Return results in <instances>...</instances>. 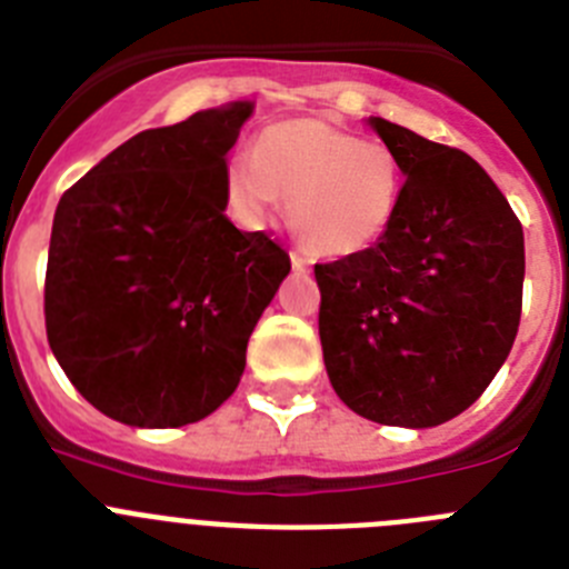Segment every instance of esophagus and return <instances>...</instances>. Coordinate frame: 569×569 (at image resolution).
<instances>
[{
    "instance_id": "esophagus-1",
    "label": "esophagus",
    "mask_w": 569,
    "mask_h": 569,
    "mask_svg": "<svg viewBox=\"0 0 569 569\" xmlns=\"http://www.w3.org/2000/svg\"><path fill=\"white\" fill-rule=\"evenodd\" d=\"M289 258H291V269H295V272H309V260H306L303 254L289 252Z\"/></svg>"
}]
</instances>
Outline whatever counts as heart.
Listing matches in <instances>:
<instances>
[{
  "mask_svg": "<svg viewBox=\"0 0 569 569\" xmlns=\"http://www.w3.org/2000/svg\"><path fill=\"white\" fill-rule=\"evenodd\" d=\"M223 192L243 227H260L289 198V223L317 258H351L377 247L393 227L406 170L382 141L320 119L266 127L252 158H232Z\"/></svg>",
  "mask_w": 569,
  "mask_h": 569,
  "instance_id": "1",
  "label": "heart"
}]
</instances>
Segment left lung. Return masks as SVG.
Segmentation results:
<instances>
[{"label": "left lung", "instance_id": "left-lung-1", "mask_svg": "<svg viewBox=\"0 0 569 569\" xmlns=\"http://www.w3.org/2000/svg\"><path fill=\"white\" fill-rule=\"evenodd\" d=\"M406 170L386 238L315 266L331 388L360 417L433 428L482 397L521 317L525 234L508 198L462 150L366 119Z\"/></svg>", "mask_w": 569, "mask_h": 569}]
</instances>
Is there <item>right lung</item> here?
<instances>
[{
  "instance_id": "add662e5",
  "label": "right lung",
  "mask_w": 569,
  "mask_h": 569,
  "mask_svg": "<svg viewBox=\"0 0 569 569\" xmlns=\"http://www.w3.org/2000/svg\"><path fill=\"white\" fill-rule=\"evenodd\" d=\"M254 112L229 101L144 130L61 196L44 322L61 371L104 417L181 428L238 388L289 254L227 218V156Z\"/></svg>"
}]
</instances>
